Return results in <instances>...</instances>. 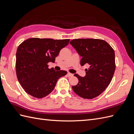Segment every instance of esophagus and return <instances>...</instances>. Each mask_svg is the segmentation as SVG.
I'll list each match as a JSON object with an SVG mask.
<instances>
[{
  "label": "esophagus",
  "mask_w": 134,
  "mask_h": 134,
  "mask_svg": "<svg viewBox=\"0 0 134 134\" xmlns=\"http://www.w3.org/2000/svg\"><path fill=\"white\" fill-rule=\"evenodd\" d=\"M67 75H68V76H73V74L70 73V72H68Z\"/></svg>",
  "instance_id": "1"
}]
</instances>
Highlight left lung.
<instances>
[{"instance_id":"left-lung-1","label":"left lung","mask_w":134,"mask_h":134,"mask_svg":"<svg viewBox=\"0 0 134 134\" xmlns=\"http://www.w3.org/2000/svg\"><path fill=\"white\" fill-rule=\"evenodd\" d=\"M70 43L82 57L81 65L90 66L84 77L74 74L79 82L72 86V90L83 98H94L111 82L116 68L115 51L106 41L99 39H74Z\"/></svg>"}]
</instances>
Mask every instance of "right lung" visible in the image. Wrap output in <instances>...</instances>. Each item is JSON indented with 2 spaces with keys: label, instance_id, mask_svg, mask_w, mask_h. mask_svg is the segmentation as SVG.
Segmentation results:
<instances>
[{
  "label": "right lung",
  "instance_id": "1",
  "mask_svg": "<svg viewBox=\"0 0 134 134\" xmlns=\"http://www.w3.org/2000/svg\"><path fill=\"white\" fill-rule=\"evenodd\" d=\"M69 39L31 38L23 41L16 52V74L25 92L35 98H41L54 90L58 80L65 75V70L48 68L54 62L60 51L67 46Z\"/></svg>",
  "mask_w": 134,
  "mask_h": 134
}]
</instances>
